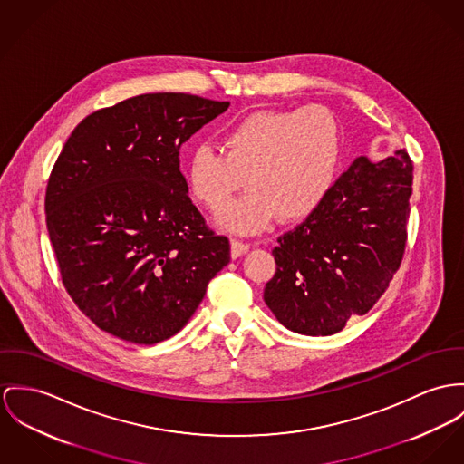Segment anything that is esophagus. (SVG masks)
<instances>
[{"label": "esophagus", "mask_w": 464, "mask_h": 464, "mask_svg": "<svg viewBox=\"0 0 464 464\" xmlns=\"http://www.w3.org/2000/svg\"><path fill=\"white\" fill-rule=\"evenodd\" d=\"M250 249V244L242 242V240H231V256L237 259L240 256H244Z\"/></svg>", "instance_id": "esophagus-1"}]
</instances>
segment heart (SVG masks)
Returning <instances> with one entry per match:
<instances>
[{
  "label": "heart",
  "instance_id": "heart-1",
  "mask_svg": "<svg viewBox=\"0 0 464 464\" xmlns=\"http://www.w3.org/2000/svg\"><path fill=\"white\" fill-rule=\"evenodd\" d=\"M341 159V129L324 107L263 109L231 123L222 150L199 144L185 160L190 196L220 212V224L235 233H259L279 217L300 222L316 214L330 196Z\"/></svg>",
  "mask_w": 464,
  "mask_h": 464
}]
</instances>
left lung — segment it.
<instances>
[{"label":"left lung","instance_id":"obj_1","mask_svg":"<svg viewBox=\"0 0 464 464\" xmlns=\"http://www.w3.org/2000/svg\"><path fill=\"white\" fill-rule=\"evenodd\" d=\"M411 183L406 150L357 157L320 210L279 237L263 298L285 328L332 335L372 309L402 261Z\"/></svg>","mask_w":464,"mask_h":464}]
</instances>
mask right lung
<instances>
[{
	"label": "right lung",
	"instance_id": "add662e5",
	"mask_svg": "<svg viewBox=\"0 0 464 464\" xmlns=\"http://www.w3.org/2000/svg\"><path fill=\"white\" fill-rule=\"evenodd\" d=\"M229 107L144 93L86 116L47 181L45 222L65 289L107 334L155 344L179 332L231 259L188 198L179 148Z\"/></svg>",
	"mask_w": 464,
	"mask_h": 464
}]
</instances>
